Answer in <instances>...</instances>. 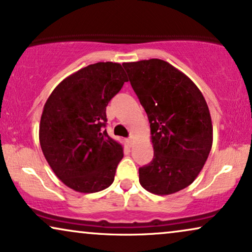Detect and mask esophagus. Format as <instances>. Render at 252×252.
Returning a JSON list of instances; mask_svg holds the SVG:
<instances>
[{
	"instance_id": "esophagus-1",
	"label": "esophagus",
	"mask_w": 252,
	"mask_h": 252,
	"mask_svg": "<svg viewBox=\"0 0 252 252\" xmlns=\"http://www.w3.org/2000/svg\"><path fill=\"white\" fill-rule=\"evenodd\" d=\"M134 139H135V138H134V134H130L129 138L127 139V142H128V145H129V146H132L133 143H134Z\"/></svg>"
}]
</instances>
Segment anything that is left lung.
I'll list each match as a JSON object with an SVG mask.
<instances>
[{
  "instance_id": "1",
  "label": "left lung",
  "mask_w": 252,
  "mask_h": 252,
  "mask_svg": "<svg viewBox=\"0 0 252 252\" xmlns=\"http://www.w3.org/2000/svg\"><path fill=\"white\" fill-rule=\"evenodd\" d=\"M150 124L154 158L139 169L145 190L168 195L188 188L213 143L210 110L184 73L159 59L123 63Z\"/></svg>"
}]
</instances>
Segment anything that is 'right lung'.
Listing matches in <instances>:
<instances>
[{
	"label": "right lung",
	"instance_id": "obj_1",
	"mask_svg": "<svg viewBox=\"0 0 252 252\" xmlns=\"http://www.w3.org/2000/svg\"><path fill=\"white\" fill-rule=\"evenodd\" d=\"M122 64L97 62L61 81L42 110L39 142L57 177L81 193L109 188L124 158L110 138L106 106L127 82Z\"/></svg>",
	"mask_w": 252,
	"mask_h": 252
}]
</instances>
